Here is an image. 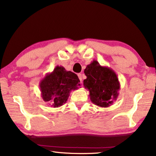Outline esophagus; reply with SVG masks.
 <instances>
[{"mask_svg": "<svg viewBox=\"0 0 156 156\" xmlns=\"http://www.w3.org/2000/svg\"><path fill=\"white\" fill-rule=\"evenodd\" d=\"M78 76H79V79H80V82H82V74H78Z\"/></svg>", "mask_w": 156, "mask_h": 156, "instance_id": "1", "label": "esophagus"}]
</instances>
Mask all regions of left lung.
I'll return each mask as SVG.
<instances>
[{
  "label": "left lung",
  "mask_w": 156,
  "mask_h": 156,
  "mask_svg": "<svg viewBox=\"0 0 156 156\" xmlns=\"http://www.w3.org/2000/svg\"><path fill=\"white\" fill-rule=\"evenodd\" d=\"M84 74L87 79L84 80V87L89 91L91 102L100 107L112 105L120 90L119 78L114 70L93 60L87 66Z\"/></svg>",
  "instance_id": "obj_1"
}]
</instances>
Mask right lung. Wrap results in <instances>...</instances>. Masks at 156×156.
<instances>
[{"label": "right lung", "mask_w": 156, "mask_h": 156, "mask_svg": "<svg viewBox=\"0 0 156 156\" xmlns=\"http://www.w3.org/2000/svg\"><path fill=\"white\" fill-rule=\"evenodd\" d=\"M80 82L76 74L67 71L62 66H57L40 81L41 97L52 107H59L67 101L71 91L79 89Z\"/></svg>", "instance_id": "add662e5"}]
</instances>
